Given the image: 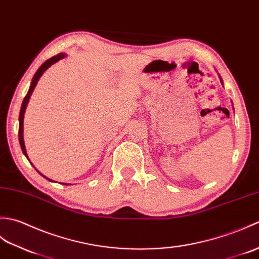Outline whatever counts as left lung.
<instances>
[{"instance_id": "1", "label": "left lung", "mask_w": 259, "mask_h": 259, "mask_svg": "<svg viewBox=\"0 0 259 259\" xmlns=\"http://www.w3.org/2000/svg\"><path fill=\"white\" fill-rule=\"evenodd\" d=\"M220 78H221V82H222V84H223V81H222V77H221V76H220Z\"/></svg>"}]
</instances>
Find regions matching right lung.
I'll return each instance as SVG.
<instances>
[{"instance_id": "right-lung-1", "label": "right lung", "mask_w": 259, "mask_h": 259, "mask_svg": "<svg viewBox=\"0 0 259 259\" xmlns=\"http://www.w3.org/2000/svg\"><path fill=\"white\" fill-rule=\"evenodd\" d=\"M66 56H67V55H66L65 53H60V54H57V55H55V56H53V57H51L50 60L45 61V62L43 63V64H42L41 66H39V68L36 71V73L34 74V76H33V78H32V82H31L30 89H28V92H27V94L25 95L24 100H23L22 106H21V111H20V116H19V122H20V125H19V140H20V145H21V148H22V152H23V154L25 155L27 159H28V156H27V153H26V149H25L24 139H23V132H24V128H23V122H24V113H25V110H26V106H27V104H28V101H30V97H31V95H32V93H33V91H34V89H35V86H36V84H37V82H38L39 77H41V76L43 75V73H44L45 71H47L50 66L55 64L56 62H59L60 60L64 59V57H66ZM28 160H30V159H28ZM32 165H33V164H32ZM36 170H37V169H36ZM37 171H38V170H37ZM38 174L42 175L44 178H47L48 181L53 182L52 180H50V178H48L47 176H44L43 174L39 173V171H38ZM62 184H63V185H70V184H67V183H62Z\"/></svg>"}]
</instances>
